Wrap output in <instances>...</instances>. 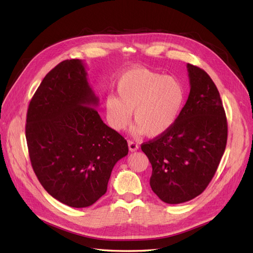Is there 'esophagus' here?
Instances as JSON below:
<instances>
[{
  "mask_svg": "<svg viewBox=\"0 0 253 253\" xmlns=\"http://www.w3.org/2000/svg\"><path fill=\"white\" fill-rule=\"evenodd\" d=\"M127 144H128V150L131 151V152H135V151H137L139 149V145L137 144V143H135L134 141H132V140H128L127 141Z\"/></svg>",
  "mask_w": 253,
  "mask_h": 253,
  "instance_id": "34e87169",
  "label": "esophagus"
}]
</instances>
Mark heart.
Returning a JSON list of instances; mask_svg holds the SVG:
<instances>
[{"label":"heart","instance_id":"heart-1","mask_svg":"<svg viewBox=\"0 0 253 253\" xmlns=\"http://www.w3.org/2000/svg\"><path fill=\"white\" fill-rule=\"evenodd\" d=\"M117 97L105 98V117L110 126L120 132L133 119V133L158 137L175 125L185 102L182 84L173 77L134 68L125 73L116 85Z\"/></svg>","mask_w":253,"mask_h":253}]
</instances>
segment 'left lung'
<instances>
[{
	"instance_id": "8db88e82",
	"label": "left lung",
	"mask_w": 253,
	"mask_h": 253,
	"mask_svg": "<svg viewBox=\"0 0 253 253\" xmlns=\"http://www.w3.org/2000/svg\"><path fill=\"white\" fill-rule=\"evenodd\" d=\"M190 93L175 125L141 144L152 165L150 186L167 204H181L204 192L227 143V119L215 84L202 68L187 64Z\"/></svg>"
}]
</instances>
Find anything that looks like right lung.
<instances>
[{
    "label": "right lung",
    "instance_id": "obj_1",
    "mask_svg": "<svg viewBox=\"0 0 253 253\" xmlns=\"http://www.w3.org/2000/svg\"><path fill=\"white\" fill-rule=\"evenodd\" d=\"M98 103L85 64L72 59L45 76L28 106L33 169L48 194L73 208L104 195L114 166L128 153L126 140L99 116Z\"/></svg>",
    "mask_w": 253,
    "mask_h": 253
}]
</instances>
